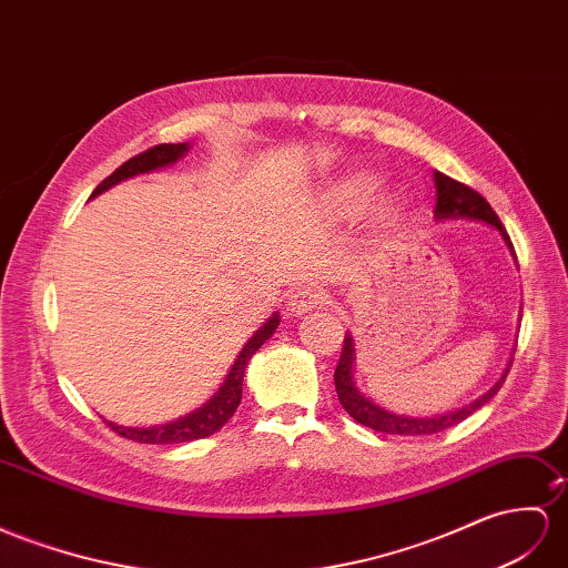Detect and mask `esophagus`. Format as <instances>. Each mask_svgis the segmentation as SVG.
Masks as SVG:
<instances>
[{
	"label": "esophagus",
	"mask_w": 568,
	"mask_h": 568,
	"mask_svg": "<svg viewBox=\"0 0 568 568\" xmlns=\"http://www.w3.org/2000/svg\"><path fill=\"white\" fill-rule=\"evenodd\" d=\"M324 302H326V293L322 287H297L295 293H290L287 297V312L302 316L316 307H322Z\"/></svg>",
	"instance_id": "1"
}]
</instances>
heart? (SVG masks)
<instances>
[{
  "label": "heart",
  "instance_id": "obj_1",
  "mask_svg": "<svg viewBox=\"0 0 568 568\" xmlns=\"http://www.w3.org/2000/svg\"><path fill=\"white\" fill-rule=\"evenodd\" d=\"M372 189H374V180L372 178H365V174H362V178H351V180L343 182L338 186L336 203H338L341 209L353 211L372 194Z\"/></svg>",
  "mask_w": 568,
  "mask_h": 568
}]
</instances>
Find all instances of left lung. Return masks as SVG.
<instances>
[{
  "mask_svg": "<svg viewBox=\"0 0 568 568\" xmlns=\"http://www.w3.org/2000/svg\"><path fill=\"white\" fill-rule=\"evenodd\" d=\"M434 186H436L434 221H463V217H465V221H477V223L491 225L494 230L499 232L501 240L508 246V252H511L514 258H516L514 244H511V240H508L506 230L499 221V215L491 211V206L483 194H477L475 189L446 178L444 172H434ZM511 362H514V357H511ZM511 362L506 365L504 374L499 376V382L494 384L489 390H485L483 396L475 398L473 403L463 405V408L448 410V413L425 415V417L400 415V413H394V410H386V408H382L379 403H374L369 396L362 394V390L355 384V376H353V372H355V341H353L351 333H345L343 353H341L338 367H336V374H333V379H336L338 400L345 408V413L351 415L353 419H357L359 425H365V427H369L374 432H382V434L419 436V434L444 432L448 427L463 423V419H468L473 413L483 408L485 403H489L494 396H497V390L501 388L508 369H511Z\"/></svg>",
  "mask_w": 568,
  "mask_h": 568,
  "instance_id": "1",
  "label": "left lung"
}]
</instances>
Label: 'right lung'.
Returning <instances> with one entry per match:
<instances>
[{
    "label": "right lung",
    "instance_id": "add662e5",
    "mask_svg": "<svg viewBox=\"0 0 568 568\" xmlns=\"http://www.w3.org/2000/svg\"><path fill=\"white\" fill-rule=\"evenodd\" d=\"M189 149H192V143L153 145V149L134 155L132 160H126V163L114 170L108 180L100 182L95 186V192L91 194V199L108 192V189L114 184H120L129 178H136V174H145V172H153V170L178 163L182 155L189 153ZM278 324H281V318H278V312H275L268 322H264V326H261L250 341H246V345L242 347L237 359H235V365L230 367L221 388H217L215 394L201 405V408L186 413L178 419H170V423H165V425H151V427H124L118 423H108V425L120 436H124V439L141 442V444H182V442L206 439V436L215 434L232 415H235L237 405L242 400V379H244L246 365H250V359L258 351V347L273 336Z\"/></svg>",
    "mask_w": 568,
    "mask_h": 568
}]
</instances>
